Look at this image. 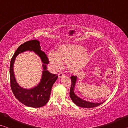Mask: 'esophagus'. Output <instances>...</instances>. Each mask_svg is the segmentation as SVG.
<instances>
[{"label":"esophagus","instance_id":"1","mask_svg":"<svg viewBox=\"0 0 128 128\" xmlns=\"http://www.w3.org/2000/svg\"><path fill=\"white\" fill-rule=\"evenodd\" d=\"M65 74H64V73L63 72H62V71H61V72H60L59 74H58V76H59V78H60L62 77V76H64Z\"/></svg>","mask_w":128,"mask_h":128}]
</instances>
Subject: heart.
Returning <instances> with one entry per match:
<instances>
[{"label": "heart", "instance_id": "1", "mask_svg": "<svg viewBox=\"0 0 128 128\" xmlns=\"http://www.w3.org/2000/svg\"><path fill=\"white\" fill-rule=\"evenodd\" d=\"M48 58L54 68H61L63 62H68L71 70H78L86 66L89 59V55L85 47L78 44H66L60 47L58 51H51Z\"/></svg>", "mask_w": 128, "mask_h": 128}]
</instances>
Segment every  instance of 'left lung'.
<instances>
[{
    "label": "left lung",
    "mask_w": 128,
    "mask_h": 128,
    "mask_svg": "<svg viewBox=\"0 0 128 128\" xmlns=\"http://www.w3.org/2000/svg\"><path fill=\"white\" fill-rule=\"evenodd\" d=\"M71 78V86H70V97L72 101L74 102V104H76L77 106L79 107H83V108H94L95 107H97L99 105H100L101 104L104 103L103 102L102 103H92V102H89L84 100L83 99L79 98L78 96H77L75 94L74 92V88L75 86L76 82L77 80V77L75 76H72L70 77Z\"/></svg>",
    "instance_id": "obj_1"
}]
</instances>
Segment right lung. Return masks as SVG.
Wrapping results in <instances>:
<instances>
[{"label":"right lung","mask_w":128,"mask_h":128,"mask_svg":"<svg viewBox=\"0 0 128 128\" xmlns=\"http://www.w3.org/2000/svg\"><path fill=\"white\" fill-rule=\"evenodd\" d=\"M33 50L41 58L44 63V71L41 82L36 87L31 90H25L19 86L15 79L13 72V63L16 55L24 51ZM49 60L46 54L41 50L40 43L37 40L27 41L21 44L13 55L10 67V88L15 97L24 104L28 107L38 108L44 106L48 102L52 85L58 76L52 74L47 70L46 64Z\"/></svg>","instance_id":"add662e5"}]
</instances>
